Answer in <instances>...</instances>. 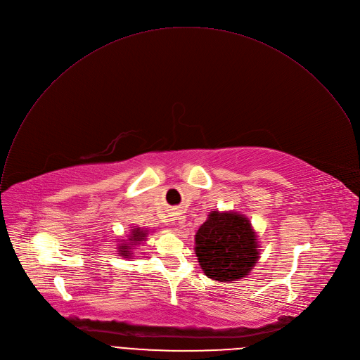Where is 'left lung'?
Segmentation results:
<instances>
[{"instance_id":"obj_1","label":"left lung","mask_w":360,"mask_h":360,"mask_svg":"<svg viewBox=\"0 0 360 360\" xmlns=\"http://www.w3.org/2000/svg\"><path fill=\"white\" fill-rule=\"evenodd\" d=\"M250 220L236 211H211L195 234V255L204 274L219 282L250 275L259 245Z\"/></svg>"}]
</instances>
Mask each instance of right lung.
I'll return each mask as SVG.
<instances>
[{"label":"right lung","mask_w":360,"mask_h":360,"mask_svg":"<svg viewBox=\"0 0 360 360\" xmlns=\"http://www.w3.org/2000/svg\"><path fill=\"white\" fill-rule=\"evenodd\" d=\"M149 234V230L140 229V227H133L130 230V236L127 240H123L117 245V252L123 258H131L133 255V247L140 245L143 241H146V237Z\"/></svg>","instance_id":"1"}]
</instances>
